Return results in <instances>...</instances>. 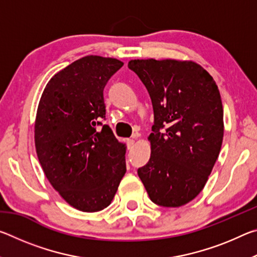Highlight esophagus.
<instances>
[{"label":"esophagus","instance_id":"obj_1","mask_svg":"<svg viewBox=\"0 0 257 257\" xmlns=\"http://www.w3.org/2000/svg\"><path fill=\"white\" fill-rule=\"evenodd\" d=\"M135 145V141L134 139H127V146L128 149H132V147Z\"/></svg>","mask_w":257,"mask_h":257}]
</instances>
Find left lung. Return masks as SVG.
I'll list each match as a JSON object with an SVG mask.
<instances>
[{"label":"left lung","instance_id":"8db88e82","mask_svg":"<svg viewBox=\"0 0 257 257\" xmlns=\"http://www.w3.org/2000/svg\"><path fill=\"white\" fill-rule=\"evenodd\" d=\"M150 94L151 158L138 176L151 201L179 207L197 196L219 156L223 107L210 73L193 61L132 60Z\"/></svg>","mask_w":257,"mask_h":257}]
</instances>
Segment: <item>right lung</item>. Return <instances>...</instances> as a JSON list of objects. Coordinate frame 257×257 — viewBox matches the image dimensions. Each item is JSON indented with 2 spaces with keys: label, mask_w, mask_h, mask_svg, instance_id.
I'll return each instance as SVG.
<instances>
[{
  "label": "right lung",
  "mask_w": 257,
  "mask_h": 257,
  "mask_svg": "<svg viewBox=\"0 0 257 257\" xmlns=\"http://www.w3.org/2000/svg\"><path fill=\"white\" fill-rule=\"evenodd\" d=\"M122 66L116 59L84 56L51 78L38 104L35 146L43 171L82 212L110 205L125 173V146L102 123L104 87Z\"/></svg>",
  "instance_id": "obj_1"
}]
</instances>
